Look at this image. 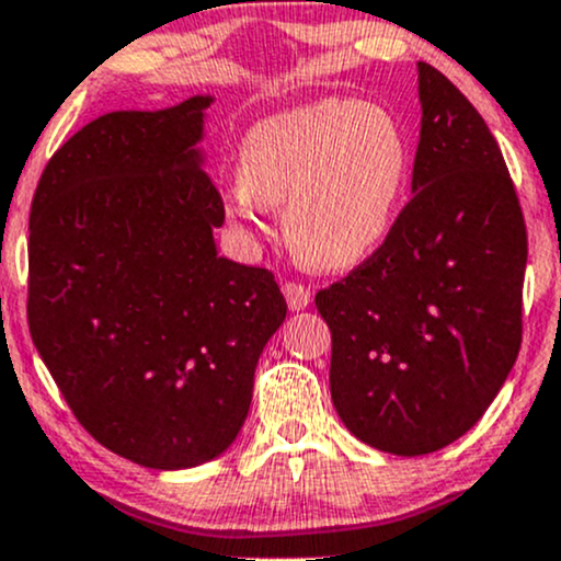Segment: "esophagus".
Returning a JSON list of instances; mask_svg holds the SVG:
<instances>
[{"label": "esophagus", "mask_w": 561, "mask_h": 561, "mask_svg": "<svg viewBox=\"0 0 561 561\" xmlns=\"http://www.w3.org/2000/svg\"><path fill=\"white\" fill-rule=\"evenodd\" d=\"M282 293H285L287 306H290L293 311L306 309V306H309L311 298H313V293L309 290V287L298 285V282H285V287H282Z\"/></svg>", "instance_id": "esophagus-1"}]
</instances>
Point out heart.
Segmentation results:
<instances>
[{"label":"heart","mask_w":561,"mask_h":561,"mask_svg":"<svg viewBox=\"0 0 561 561\" xmlns=\"http://www.w3.org/2000/svg\"><path fill=\"white\" fill-rule=\"evenodd\" d=\"M402 122L380 103L328 98L252 125L239 151V183L226 213L252 229L282 207L295 257L313 268L359 266L389 237L410 183Z\"/></svg>","instance_id":"obj_1"}]
</instances>
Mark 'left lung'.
<instances>
[{"mask_svg":"<svg viewBox=\"0 0 561 561\" xmlns=\"http://www.w3.org/2000/svg\"><path fill=\"white\" fill-rule=\"evenodd\" d=\"M412 199L346 279L317 293L332 335L330 393L346 428L391 455L460 439L522 346L527 229L490 127L417 64Z\"/></svg>","mask_w":561,"mask_h":561,"instance_id":"8db88e82","label":"left lung"}]
</instances>
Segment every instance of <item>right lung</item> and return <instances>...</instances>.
Returning a JSON list of instances; mask_svg holds the SVG:
<instances>
[{
	"instance_id": "obj_1",
	"label": "right lung",
	"mask_w": 561,
	"mask_h": 561,
	"mask_svg": "<svg viewBox=\"0 0 561 561\" xmlns=\"http://www.w3.org/2000/svg\"><path fill=\"white\" fill-rule=\"evenodd\" d=\"M114 111L66 140L28 218V330L88 434L146 469L237 439L257 356L285 322L274 274L215 250L205 108Z\"/></svg>"
}]
</instances>
